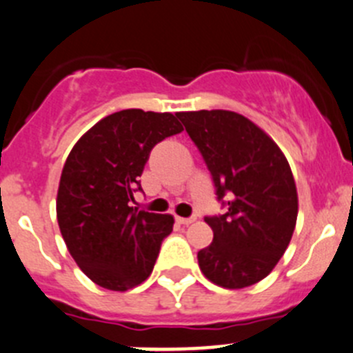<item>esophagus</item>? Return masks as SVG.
<instances>
[{"label":"esophagus","instance_id":"obj_1","mask_svg":"<svg viewBox=\"0 0 353 353\" xmlns=\"http://www.w3.org/2000/svg\"><path fill=\"white\" fill-rule=\"evenodd\" d=\"M196 220H197L196 216H189V218L176 216V221H179V223H182V225H190V223H194V221H196Z\"/></svg>","mask_w":353,"mask_h":353}]
</instances>
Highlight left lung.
I'll list each match as a JSON object with an SVG mask.
<instances>
[{
    "label": "left lung",
    "mask_w": 353,
    "mask_h": 353,
    "mask_svg": "<svg viewBox=\"0 0 353 353\" xmlns=\"http://www.w3.org/2000/svg\"><path fill=\"white\" fill-rule=\"evenodd\" d=\"M211 173L223 213L204 216L213 243L197 253L211 283L241 290L265 279L293 236L298 196L274 140L232 110L179 112Z\"/></svg>",
    "instance_id": "left-lung-1"
}]
</instances>
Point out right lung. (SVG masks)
Returning a JSON list of instances; mask_svg holds the SVG:
<instances>
[{
    "mask_svg": "<svg viewBox=\"0 0 353 353\" xmlns=\"http://www.w3.org/2000/svg\"><path fill=\"white\" fill-rule=\"evenodd\" d=\"M183 130L170 112L126 109L72 147L60 176L57 220L70 256L99 286L126 291L152 272L173 216L132 206L154 145Z\"/></svg>",
    "mask_w": 353,
    "mask_h": 353,
    "instance_id": "right-lung-1",
    "label": "right lung"
}]
</instances>
